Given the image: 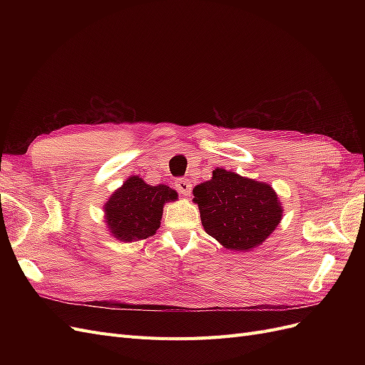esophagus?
Returning a JSON list of instances; mask_svg holds the SVG:
<instances>
[{
  "label": "esophagus",
  "instance_id": "obj_1",
  "mask_svg": "<svg viewBox=\"0 0 365 365\" xmlns=\"http://www.w3.org/2000/svg\"><path fill=\"white\" fill-rule=\"evenodd\" d=\"M176 189H178V192L184 196V197H189L190 193H192V182L189 180H178L176 181Z\"/></svg>",
  "mask_w": 365,
  "mask_h": 365
}]
</instances>
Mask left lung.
Instances as JSON below:
<instances>
[{
	"label": "left lung",
	"instance_id": "left-lung-1",
	"mask_svg": "<svg viewBox=\"0 0 365 365\" xmlns=\"http://www.w3.org/2000/svg\"><path fill=\"white\" fill-rule=\"evenodd\" d=\"M193 196L207 235L231 251L260 247L282 222L283 207L269 184L222 168L197 184Z\"/></svg>",
	"mask_w": 365,
	"mask_h": 365
}]
</instances>
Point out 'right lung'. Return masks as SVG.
<instances>
[{"label":"right lung","instance_id":"add662e5","mask_svg":"<svg viewBox=\"0 0 365 365\" xmlns=\"http://www.w3.org/2000/svg\"><path fill=\"white\" fill-rule=\"evenodd\" d=\"M178 200L169 185H149L132 175L103 205L108 233L120 242H135L153 236L160 228L163 208Z\"/></svg>","mask_w":365,"mask_h":365}]
</instances>
